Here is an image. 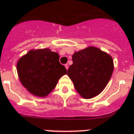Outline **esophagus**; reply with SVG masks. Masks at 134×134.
<instances>
[{
    "label": "esophagus",
    "instance_id": "34e87169",
    "mask_svg": "<svg viewBox=\"0 0 134 134\" xmlns=\"http://www.w3.org/2000/svg\"><path fill=\"white\" fill-rule=\"evenodd\" d=\"M64 66H65V68H66V70H68V65L67 64H66L64 65Z\"/></svg>",
    "mask_w": 134,
    "mask_h": 134
}]
</instances>
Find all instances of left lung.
<instances>
[{"mask_svg": "<svg viewBox=\"0 0 134 134\" xmlns=\"http://www.w3.org/2000/svg\"><path fill=\"white\" fill-rule=\"evenodd\" d=\"M68 75L75 89L85 99L100 94L106 87L113 71V60L100 49L90 46L76 52Z\"/></svg>", "mask_w": 134, "mask_h": 134, "instance_id": "1", "label": "left lung"}]
</instances>
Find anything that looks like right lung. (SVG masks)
<instances>
[{
  "instance_id": "obj_1",
  "label": "right lung",
  "mask_w": 134,
  "mask_h": 134,
  "mask_svg": "<svg viewBox=\"0 0 134 134\" xmlns=\"http://www.w3.org/2000/svg\"><path fill=\"white\" fill-rule=\"evenodd\" d=\"M58 53L48 48L30 50L18 60L20 81L32 94L45 97L54 90L67 70L59 62Z\"/></svg>"
}]
</instances>
